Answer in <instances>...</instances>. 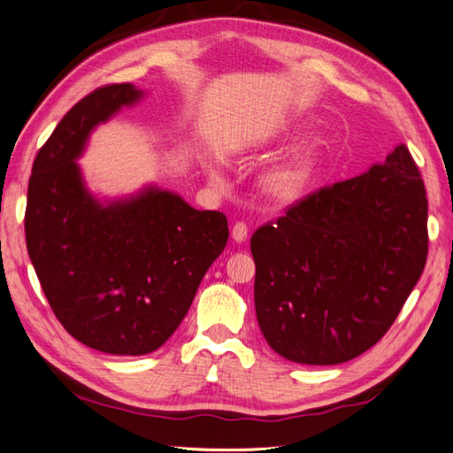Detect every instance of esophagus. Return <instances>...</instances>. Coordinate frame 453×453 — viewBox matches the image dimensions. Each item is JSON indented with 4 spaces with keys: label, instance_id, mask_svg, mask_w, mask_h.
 I'll return each mask as SVG.
<instances>
[{
    "label": "esophagus",
    "instance_id": "esophagus-1",
    "mask_svg": "<svg viewBox=\"0 0 453 453\" xmlns=\"http://www.w3.org/2000/svg\"><path fill=\"white\" fill-rule=\"evenodd\" d=\"M247 235H249V227L245 222H237L234 227H231V237H234L237 243H243V241H247Z\"/></svg>",
    "mask_w": 453,
    "mask_h": 453
}]
</instances>
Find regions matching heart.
Instances as JSON below:
<instances>
[{
    "instance_id": "1",
    "label": "heart",
    "mask_w": 453,
    "mask_h": 453,
    "mask_svg": "<svg viewBox=\"0 0 453 453\" xmlns=\"http://www.w3.org/2000/svg\"><path fill=\"white\" fill-rule=\"evenodd\" d=\"M312 170V157L311 154H299L289 162H283L276 167H272L270 172L262 177V191H265L274 201H293L304 187V181L309 179V173ZM212 181L219 183L222 177L216 170L210 167L208 170Z\"/></svg>"
}]
</instances>
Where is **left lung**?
I'll return each mask as SVG.
<instances>
[{
	"label": "left lung",
	"mask_w": 453,
	"mask_h": 453,
	"mask_svg": "<svg viewBox=\"0 0 453 453\" xmlns=\"http://www.w3.org/2000/svg\"><path fill=\"white\" fill-rule=\"evenodd\" d=\"M428 203L405 144L250 237L257 320L288 361L340 365L382 340L425 270Z\"/></svg>",
	"instance_id": "obj_1"
}]
</instances>
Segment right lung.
Wrapping results in <instances>:
<instances>
[{
  "label": "right lung",
  "mask_w": 453,
  "mask_h": 453,
  "mask_svg": "<svg viewBox=\"0 0 453 453\" xmlns=\"http://www.w3.org/2000/svg\"><path fill=\"white\" fill-rule=\"evenodd\" d=\"M142 98L131 82L100 87L58 123L33 164L25 234L42 291L73 338L111 355L164 345L226 249L227 218L149 187L102 204L79 164L90 131Z\"/></svg>",
  "instance_id": "1"
}]
</instances>
